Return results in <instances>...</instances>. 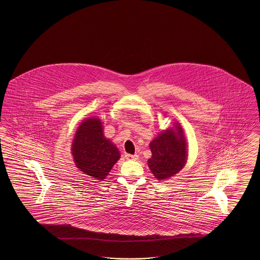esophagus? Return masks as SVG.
I'll list each match as a JSON object with an SVG mask.
<instances>
[{
    "mask_svg": "<svg viewBox=\"0 0 260 260\" xmlns=\"http://www.w3.org/2000/svg\"><path fill=\"white\" fill-rule=\"evenodd\" d=\"M125 157H126V160H137L138 159V155H136V154H128V153H126L125 154Z\"/></svg>",
    "mask_w": 260,
    "mask_h": 260,
    "instance_id": "obj_1",
    "label": "esophagus"
}]
</instances>
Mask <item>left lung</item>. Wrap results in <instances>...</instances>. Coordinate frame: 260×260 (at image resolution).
Instances as JSON below:
<instances>
[{"mask_svg":"<svg viewBox=\"0 0 260 260\" xmlns=\"http://www.w3.org/2000/svg\"><path fill=\"white\" fill-rule=\"evenodd\" d=\"M152 156L148 165L158 180H165L179 173L187 161V144L179 123L162 132L150 143Z\"/></svg>","mask_w":260,"mask_h":260,"instance_id":"obj_1","label":"left lung"}]
</instances>
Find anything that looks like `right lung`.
I'll use <instances>...</instances> for the list:
<instances>
[{
    "mask_svg": "<svg viewBox=\"0 0 260 260\" xmlns=\"http://www.w3.org/2000/svg\"><path fill=\"white\" fill-rule=\"evenodd\" d=\"M71 150L79 170L101 181L120 158L116 146L104 136L102 122L99 118L86 119L81 123Z\"/></svg>",
    "mask_w": 260,
    "mask_h": 260,
    "instance_id": "add662e5",
    "label": "right lung"
}]
</instances>
